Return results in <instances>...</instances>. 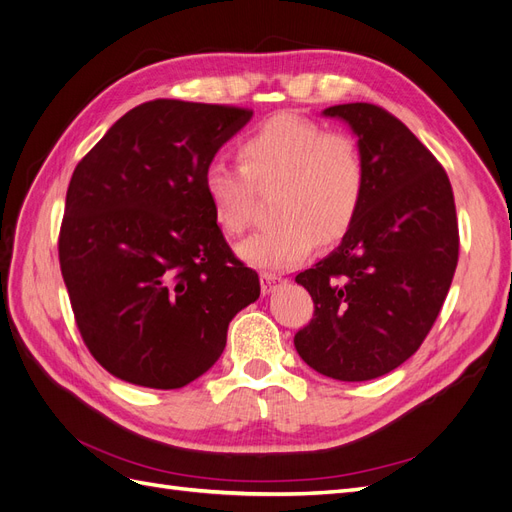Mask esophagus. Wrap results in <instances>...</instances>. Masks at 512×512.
Segmentation results:
<instances>
[{
	"instance_id": "esophagus-1",
	"label": "esophagus",
	"mask_w": 512,
	"mask_h": 512,
	"mask_svg": "<svg viewBox=\"0 0 512 512\" xmlns=\"http://www.w3.org/2000/svg\"><path fill=\"white\" fill-rule=\"evenodd\" d=\"M284 284L282 275H275V273H260V288H262V294H269L273 290H277Z\"/></svg>"
}]
</instances>
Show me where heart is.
<instances>
[{"label":"heart","mask_w":512,"mask_h":512,"mask_svg":"<svg viewBox=\"0 0 512 512\" xmlns=\"http://www.w3.org/2000/svg\"><path fill=\"white\" fill-rule=\"evenodd\" d=\"M237 153L241 166L215 160L203 173L207 203L226 232L237 235L250 222L254 185L280 183L273 203L280 220L237 247L250 265L269 271L299 265L316 250L320 237L342 239L359 218L367 166L348 134L282 113L247 132Z\"/></svg>","instance_id":"heart-1"}]
</instances>
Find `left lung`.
Here are the masks:
<instances>
[{
    "label": "left lung",
    "instance_id": "1",
    "mask_svg": "<svg viewBox=\"0 0 512 512\" xmlns=\"http://www.w3.org/2000/svg\"><path fill=\"white\" fill-rule=\"evenodd\" d=\"M322 115L359 138L367 194L337 250L297 275L314 318L294 348L322 376L363 382L408 361L436 322L459 258L455 198L440 162L389 111L352 102Z\"/></svg>",
    "mask_w": 512,
    "mask_h": 512
}]
</instances>
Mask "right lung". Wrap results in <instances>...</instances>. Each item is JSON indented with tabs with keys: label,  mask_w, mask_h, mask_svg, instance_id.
I'll return each instance as SVG.
<instances>
[{
	"label": "right lung",
	"mask_w": 512,
	"mask_h": 512,
	"mask_svg": "<svg viewBox=\"0 0 512 512\" xmlns=\"http://www.w3.org/2000/svg\"><path fill=\"white\" fill-rule=\"evenodd\" d=\"M252 111L151 100L74 168L59 265L76 327L119 380L181 389L220 359L228 324L260 297L228 247L203 173Z\"/></svg>",
	"instance_id": "obj_1"
}]
</instances>
